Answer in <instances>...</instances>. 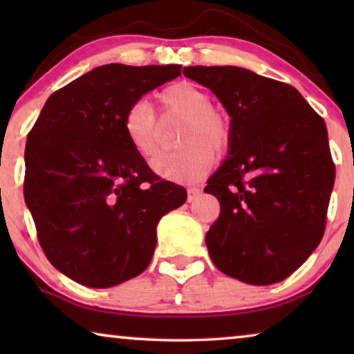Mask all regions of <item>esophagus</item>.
<instances>
[{
	"instance_id": "1",
	"label": "esophagus",
	"mask_w": 354,
	"mask_h": 354,
	"mask_svg": "<svg viewBox=\"0 0 354 354\" xmlns=\"http://www.w3.org/2000/svg\"><path fill=\"white\" fill-rule=\"evenodd\" d=\"M201 188H198V187H192V188H188V203H193V201H196L198 198L201 196Z\"/></svg>"
}]
</instances>
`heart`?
Wrapping results in <instances>:
<instances>
[{"instance_id": "heart-1", "label": "heart", "mask_w": 354, "mask_h": 354, "mask_svg": "<svg viewBox=\"0 0 354 354\" xmlns=\"http://www.w3.org/2000/svg\"><path fill=\"white\" fill-rule=\"evenodd\" d=\"M164 118H182L174 151L153 159V171L172 182H195L214 164V152L224 153L232 138L230 119L212 108L211 96L190 82H177L158 95ZM122 132L138 156L149 159L159 145V124L151 106L145 101L130 104L122 119Z\"/></svg>"}]
</instances>
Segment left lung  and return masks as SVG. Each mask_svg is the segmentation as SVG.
<instances>
[{"label":"left lung","mask_w":354,"mask_h":354,"mask_svg":"<svg viewBox=\"0 0 354 354\" xmlns=\"http://www.w3.org/2000/svg\"><path fill=\"white\" fill-rule=\"evenodd\" d=\"M230 115L229 156L207 180L221 214L206 234L221 272L282 282L321 243L335 182L327 127L292 85L235 66H190Z\"/></svg>","instance_id":"obj_1"}]
</instances>
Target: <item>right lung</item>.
<instances>
[{
    "label": "right lung",
    "instance_id": "1",
    "mask_svg": "<svg viewBox=\"0 0 354 354\" xmlns=\"http://www.w3.org/2000/svg\"><path fill=\"white\" fill-rule=\"evenodd\" d=\"M182 66L95 67L55 91L26 145L24 196L46 258L77 283L108 288L151 263L156 225L187 190L161 180L130 147V104Z\"/></svg>",
    "mask_w": 354,
    "mask_h": 354
}]
</instances>
